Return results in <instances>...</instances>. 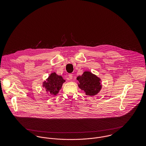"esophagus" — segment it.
<instances>
[{"label":"esophagus","instance_id":"1","mask_svg":"<svg viewBox=\"0 0 146 146\" xmlns=\"http://www.w3.org/2000/svg\"><path fill=\"white\" fill-rule=\"evenodd\" d=\"M68 76H69V78L70 79H72L73 78V75L72 74H68Z\"/></svg>","mask_w":146,"mask_h":146}]
</instances>
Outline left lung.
<instances>
[{
	"label": "left lung",
	"instance_id": "1",
	"mask_svg": "<svg viewBox=\"0 0 146 146\" xmlns=\"http://www.w3.org/2000/svg\"><path fill=\"white\" fill-rule=\"evenodd\" d=\"M76 80L79 82V88L88 96L96 95L102 88L101 79L89 71L84 72L82 76L77 77Z\"/></svg>",
	"mask_w": 146,
	"mask_h": 146
}]
</instances>
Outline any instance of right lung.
Returning a JSON list of instances; mask_svg holds the SVG:
<instances>
[{
  "mask_svg": "<svg viewBox=\"0 0 146 146\" xmlns=\"http://www.w3.org/2000/svg\"><path fill=\"white\" fill-rule=\"evenodd\" d=\"M66 81L62 76H58L56 73H52L48 78L42 83V87L50 95H56L61 90L62 84Z\"/></svg>",
  "mask_w": 146,
  "mask_h": 146,
  "instance_id": "obj_1",
  "label": "right lung"
}]
</instances>
